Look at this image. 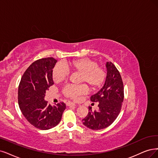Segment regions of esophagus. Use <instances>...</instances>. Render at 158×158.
Listing matches in <instances>:
<instances>
[{"label":"esophagus","mask_w":158,"mask_h":158,"mask_svg":"<svg viewBox=\"0 0 158 158\" xmlns=\"http://www.w3.org/2000/svg\"><path fill=\"white\" fill-rule=\"evenodd\" d=\"M66 106H75L76 105H75L74 103H73V102H67V103H66Z\"/></svg>","instance_id":"1"}]
</instances>
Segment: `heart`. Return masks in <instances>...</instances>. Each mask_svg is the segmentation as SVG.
I'll list each match as a JSON object with an SVG mask.
<instances>
[{
    "instance_id": "1",
    "label": "heart",
    "mask_w": 158,
    "mask_h": 158,
    "mask_svg": "<svg viewBox=\"0 0 158 158\" xmlns=\"http://www.w3.org/2000/svg\"><path fill=\"white\" fill-rule=\"evenodd\" d=\"M96 61L89 58H79L72 61L57 64L52 69V77L54 82L58 83L66 80L68 72L79 73V83H85L89 85L92 90L100 89L106 79L104 69L98 66ZM87 87L85 85H67L62 90L64 95L72 100L86 94Z\"/></svg>"
}]
</instances>
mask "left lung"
I'll return each instance as SVG.
<instances>
[{
  "instance_id": "obj_1",
  "label": "left lung",
  "mask_w": 158,
  "mask_h": 158,
  "mask_svg": "<svg viewBox=\"0 0 158 158\" xmlns=\"http://www.w3.org/2000/svg\"><path fill=\"white\" fill-rule=\"evenodd\" d=\"M107 76L104 85L90 100L98 103V110L89 113L83 119V124L90 129L100 130L111 124L119 114L124 100V85L121 75L111 62H107Z\"/></svg>"
}]
</instances>
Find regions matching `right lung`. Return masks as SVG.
I'll return each mask as SVG.
<instances>
[{
  "instance_id": "1",
  "label": "right lung",
  "mask_w": 158,
  "mask_h": 158,
  "mask_svg": "<svg viewBox=\"0 0 158 158\" xmlns=\"http://www.w3.org/2000/svg\"><path fill=\"white\" fill-rule=\"evenodd\" d=\"M57 60L48 57L33 62L22 76L18 89V103L27 121L40 130L55 127L66 109L63 102L54 106L44 100L46 90L54 84L52 69Z\"/></svg>"
}]
</instances>
